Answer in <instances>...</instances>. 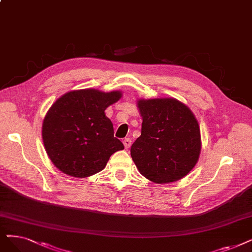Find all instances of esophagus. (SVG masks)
<instances>
[{
	"mask_svg": "<svg viewBox=\"0 0 252 252\" xmlns=\"http://www.w3.org/2000/svg\"><path fill=\"white\" fill-rule=\"evenodd\" d=\"M123 144H124L125 149L130 148V146H131V139H130L129 137H126V138L123 140Z\"/></svg>",
	"mask_w": 252,
	"mask_h": 252,
	"instance_id": "obj_1",
	"label": "esophagus"
}]
</instances>
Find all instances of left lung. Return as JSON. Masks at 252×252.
Masks as SVG:
<instances>
[{
  "instance_id": "1",
  "label": "left lung",
  "mask_w": 252,
  "mask_h": 252,
  "mask_svg": "<svg viewBox=\"0 0 252 252\" xmlns=\"http://www.w3.org/2000/svg\"><path fill=\"white\" fill-rule=\"evenodd\" d=\"M142 134L130 153L139 173L155 183L175 182L196 164L200 153L198 123L176 99L139 100Z\"/></svg>"
}]
</instances>
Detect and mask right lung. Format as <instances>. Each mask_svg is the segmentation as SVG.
<instances>
[{
  "label": "right lung",
  "instance_id": "right-lung-1",
  "mask_svg": "<svg viewBox=\"0 0 252 252\" xmlns=\"http://www.w3.org/2000/svg\"><path fill=\"white\" fill-rule=\"evenodd\" d=\"M121 96L118 91L89 89L66 93L57 100L42 126L43 144L55 166L69 176L89 177L102 170L109 157L124 149L104 114Z\"/></svg>",
  "mask_w": 252,
  "mask_h": 252
}]
</instances>
